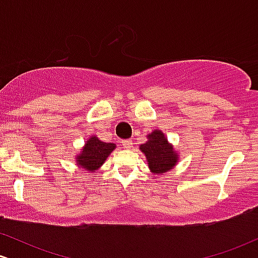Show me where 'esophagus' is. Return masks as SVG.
<instances>
[{
	"mask_svg": "<svg viewBox=\"0 0 258 258\" xmlns=\"http://www.w3.org/2000/svg\"><path fill=\"white\" fill-rule=\"evenodd\" d=\"M121 146L125 149H130L132 147V139H125V141L121 142Z\"/></svg>",
	"mask_w": 258,
	"mask_h": 258,
	"instance_id": "esophagus-1",
	"label": "esophagus"
}]
</instances>
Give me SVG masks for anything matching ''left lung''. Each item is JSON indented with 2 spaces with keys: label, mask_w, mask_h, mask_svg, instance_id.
<instances>
[{
  "label": "left lung",
  "mask_w": 258,
  "mask_h": 258,
  "mask_svg": "<svg viewBox=\"0 0 258 258\" xmlns=\"http://www.w3.org/2000/svg\"><path fill=\"white\" fill-rule=\"evenodd\" d=\"M139 148L146 155L152 172L156 174L167 172L173 168L178 160V155L173 150V147L159 130L150 133L148 136V141Z\"/></svg>",
  "instance_id": "1"
}]
</instances>
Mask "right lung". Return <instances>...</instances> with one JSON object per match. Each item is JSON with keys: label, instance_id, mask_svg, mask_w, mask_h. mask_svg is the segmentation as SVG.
<instances>
[{"label": "right lung", "instance_id": "obj_1", "mask_svg": "<svg viewBox=\"0 0 258 258\" xmlns=\"http://www.w3.org/2000/svg\"><path fill=\"white\" fill-rule=\"evenodd\" d=\"M115 147L116 146L114 143H105L97 137H91L85 144L82 153L79 154L76 161L81 167L94 171L104 164L105 159L110 155Z\"/></svg>", "mask_w": 258, "mask_h": 258}]
</instances>
